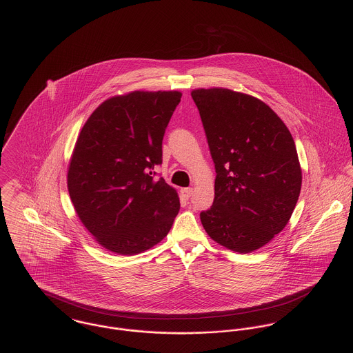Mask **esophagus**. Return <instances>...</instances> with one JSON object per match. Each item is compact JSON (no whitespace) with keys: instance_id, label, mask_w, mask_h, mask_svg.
<instances>
[{"instance_id":"esophagus-1","label":"esophagus","mask_w":353,"mask_h":353,"mask_svg":"<svg viewBox=\"0 0 353 353\" xmlns=\"http://www.w3.org/2000/svg\"><path fill=\"white\" fill-rule=\"evenodd\" d=\"M182 195H183V198L185 199H189L190 196H192V188H186V189H182Z\"/></svg>"}]
</instances>
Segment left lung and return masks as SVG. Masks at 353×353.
Masks as SVG:
<instances>
[{"label": "left lung", "mask_w": 353, "mask_h": 353, "mask_svg": "<svg viewBox=\"0 0 353 353\" xmlns=\"http://www.w3.org/2000/svg\"><path fill=\"white\" fill-rule=\"evenodd\" d=\"M192 97L217 174L201 223L216 243L250 254L283 230L296 205L302 171L294 139L255 97L223 88L195 89Z\"/></svg>", "instance_id": "obj_1"}]
</instances>
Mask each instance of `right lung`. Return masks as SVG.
I'll return each mask as SVG.
<instances>
[{
	"instance_id": "right-lung-1",
	"label": "right lung",
	"mask_w": 353,
	"mask_h": 353,
	"mask_svg": "<svg viewBox=\"0 0 353 353\" xmlns=\"http://www.w3.org/2000/svg\"><path fill=\"white\" fill-rule=\"evenodd\" d=\"M181 92H132L103 101L77 139L67 171L74 209L97 243L119 255L167 236L181 203L152 170Z\"/></svg>"
}]
</instances>
